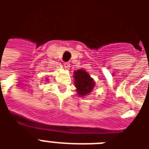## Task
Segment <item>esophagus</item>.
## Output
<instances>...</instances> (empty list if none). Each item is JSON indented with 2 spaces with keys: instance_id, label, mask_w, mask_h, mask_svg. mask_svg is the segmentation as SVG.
Wrapping results in <instances>:
<instances>
[{
  "instance_id": "esophagus-1",
  "label": "esophagus",
  "mask_w": 149,
  "mask_h": 149,
  "mask_svg": "<svg viewBox=\"0 0 149 149\" xmlns=\"http://www.w3.org/2000/svg\"><path fill=\"white\" fill-rule=\"evenodd\" d=\"M64 67L65 68H68L70 67V64L68 62H65V63H64Z\"/></svg>"
}]
</instances>
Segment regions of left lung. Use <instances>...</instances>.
Segmentation results:
<instances>
[{
  "mask_svg": "<svg viewBox=\"0 0 149 149\" xmlns=\"http://www.w3.org/2000/svg\"><path fill=\"white\" fill-rule=\"evenodd\" d=\"M75 86L77 88L78 94L84 97L93 90L95 86L93 80L90 77L88 72L83 70L79 69L74 72Z\"/></svg>",
  "mask_w": 149,
  "mask_h": 149,
  "instance_id": "obj_1",
  "label": "left lung"
}]
</instances>
